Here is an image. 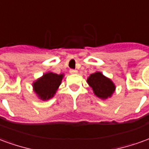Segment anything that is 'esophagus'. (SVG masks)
<instances>
[{"instance_id":"34e87169","label":"esophagus","mask_w":149,"mask_h":149,"mask_svg":"<svg viewBox=\"0 0 149 149\" xmlns=\"http://www.w3.org/2000/svg\"><path fill=\"white\" fill-rule=\"evenodd\" d=\"M69 72H70L71 74H77V70H76V69H70Z\"/></svg>"}]
</instances>
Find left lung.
Instances as JSON below:
<instances>
[{
	"label": "left lung",
	"mask_w": 149,
	"mask_h": 149,
	"mask_svg": "<svg viewBox=\"0 0 149 149\" xmlns=\"http://www.w3.org/2000/svg\"><path fill=\"white\" fill-rule=\"evenodd\" d=\"M87 82L92 88L93 93L101 100L110 98L116 90V85L112 80L100 72H96L91 74L88 77Z\"/></svg>",
	"instance_id": "left-lung-1"
}]
</instances>
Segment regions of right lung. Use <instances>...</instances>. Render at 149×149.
Returning a JSON list of instances; mask_svg holds the SVG:
<instances>
[{"mask_svg":"<svg viewBox=\"0 0 149 149\" xmlns=\"http://www.w3.org/2000/svg\"><path fill=\"white\" fill-rule=\"evenodd\" d=\"M64 74H56L52 72L44 73L41 77L33 83V92L37 97L42 100H48L54 97V95L61 84Z\"/></svg>","mask_w":149,"mask_h":149,"instance_id":"1","label":"right lung"}]
</instances>
